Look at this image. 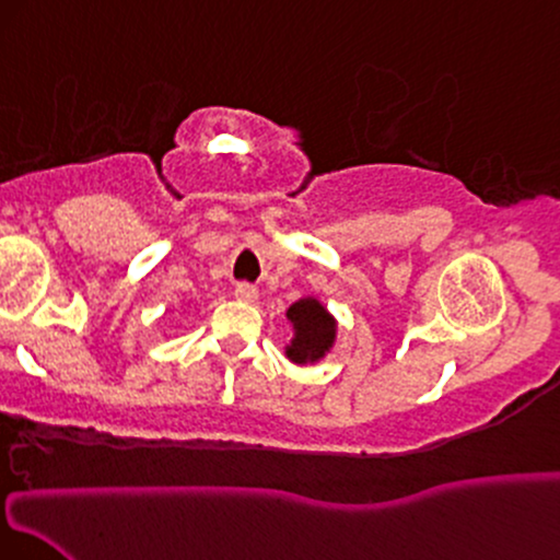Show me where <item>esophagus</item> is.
Wrapping results in <instances>:
<instances>
[{"mask_svg":"<svg viewBox=\"0 0 560 560\" xmlns=\"http://www.w3.org/2000/svg\"><path fill=\"white\" fill-rule=\"evenodd\" d=\"M233 293H236V299L244 301V303H254L259 299V291L252 285V282H238L236 291H233Z\"/></svg>","mask_w":560,"mask_h":560,"instance_id":"1","label":"esophagus"}]
</instances>
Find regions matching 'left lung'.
I'll return each mask as SVG.
<instances>
[{
    "instance_id": "obj_1",
    "label": "left lung",
    "mask_w": 560,
    "mask_h": 560,
    "mask_svg": "<svg viewBox=\"0 0 560 560\" xmlns=\"http://www.w3.org/2000/svg\"><path fill=\"white\" fill-rule=\"evenodd\" d=\"M288 319L293 322L295 337L288 348V358L293 363L319 361V358L332 348L335 340V319L319 301L303 299L288 308Z\"/></svg>"
}]
</instances>
